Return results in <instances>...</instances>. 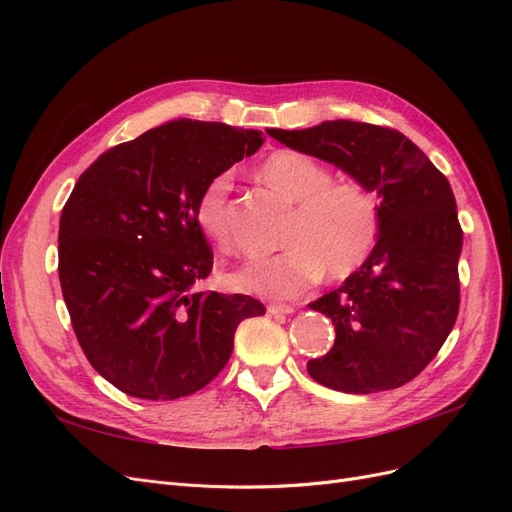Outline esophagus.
Masks as SVG:
<instances>
[{"instance_id":"obj_1","label":"esophagus","mask_w":512,"mask_h":512,"mask_svg":"<svg viewBox=\"0 0 512 512\" xmlns=\"http://www.w3.org/2000/svg\"><path fill=\"white\" fill-rule=\"evenodd\" d=\"M267 312L271 316H288V314L294 312V307L292 305H282V303H273V305L267 307Z\"/></svg>"}]
</instances>
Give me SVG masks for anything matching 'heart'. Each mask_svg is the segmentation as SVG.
Instances as JSON below:
<instances>
[{
  "mask_svg": "<svg viewBox=\"0 0 512 512\" xmlns=\"http://www.w3.org/2000/svg\"><path fill=\"white\" fill-rule=\"evenodd\" d=\"M262 181L284 194L294 211L282 252L247 258L224 275V284L260 299H294L322 280H344L374 252L382 230L376 194L359 181H331V170L312 156L292 149L271 153L258 166ZM228 175H218L200 190L194 220L215 243L228 245Z\"/></svg>",
  "mask_w": 512,
  "mask_h": 512,
  "instance_id": "1",
  "label": "heart"
}]
</instances>
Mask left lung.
Returning <instances> with one entry per match:
<instances>
[{
  "label": "left lung",
  "instance_id": "1",
  "mask_svg": "<svg viewBox=\"0 0 512 512\" xmlns=\"http://www.w3.org/2000/svg\"><path fill=\"white\" fill-rule=\"evenodd\" d=\"M267 132L380 196L374 252L337 290L309 303L333 320L335 344L307 363V374L356 395L404 386L438 354L459 312L463 232L451 183L410 138L374 123L337 119Z\"/></svg>",
  "mask_w": 512,
  "mask_h": 512
}]
</instances>
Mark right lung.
Returning a JSON list of instances; mask_svg holds the SVG:
<instances>
[{
  "instance_id": "right-lung-1",
  "label": "right lung",
  "mask_w": 512,
  "mask_h": 512,
  "mask_svg": "<svg viewBox=\"0 0 512 512\" xmlns=\"http://www.w3.org/2000/svg\"><path fill=\"white\" fill-rule=\"evenodd\" d=\"M262 132L179 119L104 151L59 220V282L76 339L102 378L168 401L228 363L239 322L265 314L247 294L192 292L211 273L200 190L262 145Z\"/></svg>"
}]
</instances>
